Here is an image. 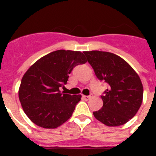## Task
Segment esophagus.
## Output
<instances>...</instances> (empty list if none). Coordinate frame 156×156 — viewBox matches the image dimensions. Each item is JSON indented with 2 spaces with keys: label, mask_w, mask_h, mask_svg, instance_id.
<instances>
[{
  "label": "esophagus",
  "mask_w": 156,
  "mask_h": 156,
  "mask_svg": "<svg viewBox=\"0 0 156 156\" xmlns=\"http://www.w3.org/2000/svg\"><path fill=\"white\" fill-rule=\"evenodd\" d=\"M92 97H93V94L88 95V96H85V95H83V98H84L85 100H89V99H90Z\"/></svg>",
  "instance_id": "esophagus-1"
}]
</instances>
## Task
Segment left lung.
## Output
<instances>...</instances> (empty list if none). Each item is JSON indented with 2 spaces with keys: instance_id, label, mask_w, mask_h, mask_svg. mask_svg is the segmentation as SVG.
<instances>
[{
  "instance_id": "obj_1",
  "label": "left lung",
  "mask_w": 156,
  "mask_h": 156,
  "mask_svg": "<svg viewBox=\"0 0 156 156\" xmlns=\"http://www.w3.org/2000/svg\"><path fill=\"white\" fill-rule=\"evenodd\" d=\"M96 77L108 88L101 95L104 105L94 117L108 126H119L136 115L142 104L140 78L123 58L101 51H84Z\"/></svg>"
}]
</instances>
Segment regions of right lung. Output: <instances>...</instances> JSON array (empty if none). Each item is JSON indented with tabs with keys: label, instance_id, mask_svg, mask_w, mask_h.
I'll return each mask as SVG.
<instances>
[{
	"label": "right lung",
	"instance_id": "obj_1",
	"mask_svg": "<svg viewBox=\"0 0 156 156\" xmlns=\"http://www.w3.org/2000/svg\"><path fill=\"white\" fill-rule=\"evenodd\" d=\"M83 53L70 50L51 51L26 72L19 88V99L34 124L55 129L71 117L81 95L67 94L60 89L64 88L74 67L87 62Z\"/></svg>",
	"mask_w": 156,
	"mask_h": 156
}]
</instances>
